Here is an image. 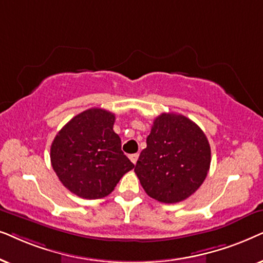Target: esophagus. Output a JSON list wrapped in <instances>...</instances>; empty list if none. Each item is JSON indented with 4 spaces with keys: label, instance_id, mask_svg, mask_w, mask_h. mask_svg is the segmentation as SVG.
Here are the masks:
<instances>
[{
    "label": "esophagus",
    "instance_id": "1",
    "mask_svg": "<svg viewBox=\"0 0 263 263\" xmlns=\"http://www.w3.org/2000/svg\"><path fill=\"white\" fill-rule=\"evenodd\" d=\"M139 157V154H132V155H129V160L132 161V163H137V160Z\"/></svg>",
    "mask_w": 263,
    "mask_h": 263
}]
</instances>
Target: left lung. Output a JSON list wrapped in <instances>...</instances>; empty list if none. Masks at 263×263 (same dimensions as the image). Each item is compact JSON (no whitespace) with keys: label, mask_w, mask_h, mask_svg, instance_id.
Wrapping results in <instances>:
<instances>
[{"label":"left lung","mask_w":263,"mask_h":263,"mask_svg":"<svg viewBox=\"0 0 263 263\" xmlns=\"http://www.w3.org/2000/svg\"><path fill=\"white\" fill-rule=\"evenodd\" d=\"M209 167L211 145L204 132L184 115L162 113L154 120L135 172L150 197L177 203L201 186Z\"/></svg>","instance_id":"1"}]
</instances>
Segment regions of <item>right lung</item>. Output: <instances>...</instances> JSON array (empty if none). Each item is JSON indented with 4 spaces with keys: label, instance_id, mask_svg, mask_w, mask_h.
Wrapping results in <instances>:
<instances>
[{
    "label": "right lung",
    "instance_id": "right-lung-1",
    "mask_svg": "<svg viewBox=\"0 0 263 263\" xmlns=\"http://www.w3.org/2000/svg\"><path fill=\"white\" fill-rule=\"evenodd\" d=\"M114 121L110 111L90 108L71 119L52 141L51 166L72 194L86 199L106 197L135 167L122 153Z\"/></svg>",
    "mask_w": 263,
    "mask_h": 263
}]
</instances>
